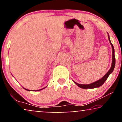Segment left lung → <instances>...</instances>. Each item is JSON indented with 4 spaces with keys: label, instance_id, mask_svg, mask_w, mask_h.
Here are the masks:
<instances>
[{
    "label": "left lung",
    "instance_id": "obj_1",
    "mask_svg": "<svg viewBox=\"0 0 122 122\" xmlns=\"http://www.w3.org/2000/svg\"><path fill=\"white\" fill-rule=\"evenodd\" d=\"M108 38H109V42H110V44L111 45V47H112V63H111V66L110 69H109V71L106 74V75H104V76H103V77H102L101 79H100L99 80H97V81L94 82L92 83H90L89 84H78L77 83H76V82H75V81H73L74 83H75L78 86H79L80 88H81L83 89H93V88L100 87V86L103 85V83L105 82V81H106L107 80V78H108V77H109V76L112 73V71H113V69H114V68H115V61H115V50H114V48H113V46L112 44V43L111 42L110 38H109V34H108Z\"/></svg>",
    "mask_w": 122,
    "mask_h": 122
}]
</instances>
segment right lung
I'll return each mask as SVG.
<instances>
[{"label":"right lung","mask_w":122,"mask_h":122,"mask_svg":"<svg viewBox=\"0 0 122 122\" xmlns=\"http://www.w3.org/2000/svg\"><path fill=\"white\" fill-rule=\"evenodd\" d=\"M13 76V75H12ZM46 88V87H45V88H42V89H39V90H33V91H39V90H42V89H45V88ZM23 88L24 89H25V90H27V91H31L30 90H29V89H26V88H24L23 87Z\"/></svg>","instance_id":"add662e5"}]
</instances>
